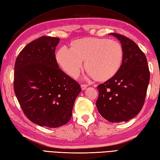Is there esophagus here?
<instances>
[{"mask_svg": "<svg viewBox=\"0 0 160 160\" xmlns=\"http://www.w3.org/2000/svg\"><path fill=\"white\" fill-rule=\"evenodd\" d=\"M87 84H81V88H82V90L86 89H87Z\"/></svg>", "mask_w": 160, "mask_h": 160, "instance_id": "34e87169", "label": "esophagus"}]
</instances>
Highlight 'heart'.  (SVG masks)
<instances>
[{
	"label": "heart",
	"mask_w": 160,
	"mask_h": 160,
	"mask_svg": "<svg viewBox=\"0 0 160 160\" xmlns=\"http://www.w3.org/2000/svg\"><path fill=\"white\" fill-rule=\"evenodd\" d=\"M56 58L59 66L71 77L80 73L85 61L89 76L98 81H105L120 69L123 51L117 41L89 37L76 40L71 43V48L62 47Z\"/></svg>",
	"instance_id": "1"
}]
</instances>
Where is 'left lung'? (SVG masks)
<instances>
[{
  "label": "left lung",
  "instance_id": "left-lung-1",
  "mask_svg": "<svg viewBox=\"0 0 160 160\" xmlns=\"http://www.w3.org/2000/svg\"><path fill=\"white\" fill-rule=\"evenodd\" d=\"M120 41L123 51L121 67L114 77L97 87L96 107L102 117L112 123L128 121L139 113L145 101L150 80L146 56L133 41L110 33Z\"/></svg>",
  "mask_w": 160,
  "mask_h": 160
}]
</instances>
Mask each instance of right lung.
<instances>
[{
  "mask_svg": "<svg viewBox=\"0 0 160 160\" xmlns=\"http://www.w3.org/2000/svg\"><path fill=\"white\" fill-rule=\"evenodd\" d=\"M59 40L39 37L25 46L16 59V96L28 119L40 126L67 124L82 91L76 81L59 69L55 55Z\"/></svg>",
  "mask_w": 160,
  "mask_h": 160,
  "instance_id": "right-lung-1",
  "label": "right lung"
}]
</instances>
